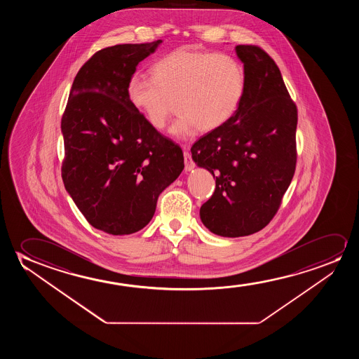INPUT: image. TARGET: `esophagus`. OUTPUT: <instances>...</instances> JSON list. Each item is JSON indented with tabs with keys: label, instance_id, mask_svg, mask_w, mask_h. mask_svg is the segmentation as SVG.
Listing matches in <instances>:
<instances>
[{
	"label": "esophagus",
	"instance_id": "obj_1",
	"mask_svg": "<svg viewBox=\"0 0 359 359\" xmlns=\"http://www.w3.org/2000/svg\"><path fill=\"white\" fill-rule=\"evenodd\" d=\"M189 148H190V146H187V144L182 146V149H184V161H185V170L187 172H191L192 169L195 168V164L192 162L191 156L189 153Z\"/></svg>",
	"mask_w": 359,
	"mask_h": 359
}]
</instances>
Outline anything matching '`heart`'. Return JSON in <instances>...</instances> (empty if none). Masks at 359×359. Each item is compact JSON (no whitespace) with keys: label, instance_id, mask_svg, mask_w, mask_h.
Returning a JSON list of instances; mask_svg holds the SVG:
<instances>
[{"label":"heart","instance_id":"obj_1","mask_svg":"<svg viewBox=\"0 0 359 359\" xmlns=\"http://www.w3.org/2000/svg\"><path fill=\"white\" fill-rule=\"evenodd\" d=\"M152 76L130 77L128 102L156 130L167 126L175 102L179 118L170 133L180 140L191 137L198 128L210 133L223 126L245 93L244 66L223 53L174 50L154 64Z\"/></svg>","mask_w":359,"mask_h":359}]
</instances>
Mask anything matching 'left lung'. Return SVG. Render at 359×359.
Masks as SVG:
<instances>
[{
  "label": "left lung",
  "mask_w": 359,
  "mask_h": 359,
  "mask_svg": "<svg viewBox=\"0 0 359 359\" xmlns=\"http://www.w3.org/2000/svg\"><path fill=\"white\" fill-rule=\"evenodd\" d=\"M245 93L234 116L191 148L197 167L216 177L200 208L203 226L238 238L265 228L280 208L297 163V107L275 61L255 45H236Z\"/></svg>",
  "instance_id": "left-lung-1"
}]
</instances>
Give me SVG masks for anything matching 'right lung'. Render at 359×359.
Wrapping results in <instances>:
<instances>
[{
	"label": "right lung",
	"mask_w": 359,
	"mask_h": 359,
	"mask_svg": "<svg viewBox=\"0 0 359 359\" xmlns=\"http://www.w3.org/2000/svg\"><path fill=\"white\" fill-rule=\"evenodd\" d=\"M162 40L99 50L81 67L61 120L65 189L90 226L113 236L141 231L158 196L184 169L182 148L130 104L137 65Z\"/></svg>",
	"instance_id": "1"
}]
</instances>
